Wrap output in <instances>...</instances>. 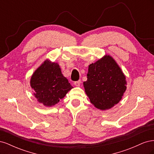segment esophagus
I'll list each match as a JSON object with an SVG mask.
<instances>
[{
    "mask_svg": "<svg viewBox=\"0 0 154 154\" xmlns=\"http://www.w3.org/2000/svg\"><path fill=\"white\" fill-rule=\"evenodd\" d=\"M80 83H81V80H78V81H76V82H74V84L76 86H80Z\"/></svg>",
    "mask_w": 154,
    "mask_h": 154,
    "instance_id": "1",
    "label": "esophagus"
}]
</instances>
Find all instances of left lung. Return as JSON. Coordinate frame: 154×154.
<instances>
[{"label":"left lung","instance_id":"8db88e82","mask_svg":"<svg viewBox=\"0 0 154 154\" xmlns=\"http://www.w3.org/2000/svg\"><path fill=\"white\" fill-rule=\"evenodd\" d=\"M87 80L83 82L91 103L100 110L109 109L122 100L127 82L115 60L106 55L88 66Z\"/></svg>","mask_w":154,"mask_h":154}]
</instances>
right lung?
I'll list each match as a JSON object with an SVG mask.
<instances>
[{
  "instance_id": "right-lung-1",
  "label": "right lung",
  "mask_w": 154,
  "mask_h": 154,
  "mask_svg": "<svg viewBox=\"0 0 154 154\" xmlns=\"http://www.w3.org/2000/svg\"><path fill=\"white\" fill-rule=\"evenodd\" d=\"M30 84L40 103L51 106L59 102L72 87L63 76L57 63L46 60L32 74Z\"/></svg>"
}]
</instances>
